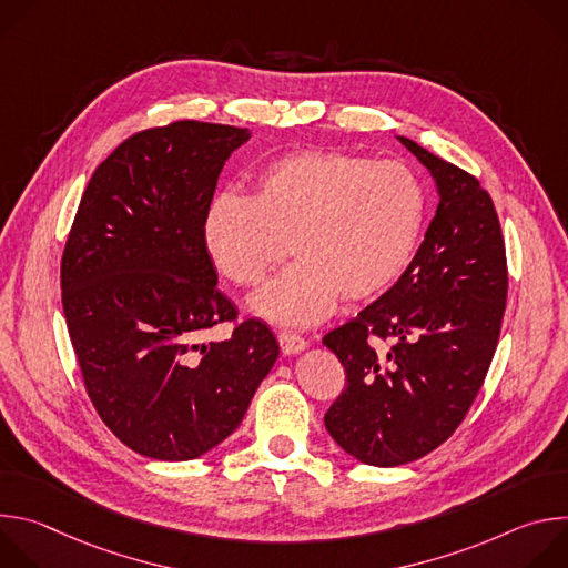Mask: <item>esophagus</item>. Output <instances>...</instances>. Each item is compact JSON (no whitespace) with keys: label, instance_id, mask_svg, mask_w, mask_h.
I'll use <instances>...</instances> for the list:
<instances>
[{"label":"esophagus","instance_id":"esophagus-1","mask_svg":"<svg viewBox=\"0 0 568 568\" xmlns=\"http://www.w3.org/2000/svg\"><path fill=\"white\" fill-rule=\"evenodd\" d=\"M278 344L285 355H298L301 351L307 348V342L294 333H278Z\"/></svg>","mask_w":568,"mask_h":568}]
</instances>
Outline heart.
I'll return each mask as SVG.
<instances>
[{"label": "heart", "mask_w": 568, "mask_h": 568, "mask_svg": "<svg viewBox=\"0 0 568 568\" xmlns=\"http://www.w3.org/2000/svg\"><path fill=\"white\" fill-rule=\"evenodd\" d=\"M427 213L420 180L399 161H368L339 150L283 154L256 175L250 197L220 195L202 222L217 272L256 287L290 240L296 258L254 307L281 326L326 318L386 292L412 265Z\"/></svg>", "instance_id": "1"}]
</instances>
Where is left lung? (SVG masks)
Instances as JSON below:
<instances>
[{"label":"left lung","mask_w":568,"mask_h":568,"mask_svg":"<svg viewBox=\"0 0 568 568\" xmlns=\"http://www.w3.org/2000/svg\"><path fill=\"white\" fill-rule=\"evenodd\" d=\"M397 139L436 180V215L399 281L323 337L346 371L323 423L344 452L375 467L418 460L456 432L488 375L508 296L488 191L416 141Z\"/></svg>","instance_id":"left-lung-1"}]
</instances>
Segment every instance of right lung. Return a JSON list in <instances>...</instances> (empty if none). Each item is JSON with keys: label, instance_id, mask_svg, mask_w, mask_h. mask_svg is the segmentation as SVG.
Instances as JSON below:
<instances>
[{"label": "right lung", "instance_id": "add662e5", "mask_svg": "<svg viewBox=\"0 0 568 568\" xmlns=\"http://www.w3.org/2000/svg\"><path fill=\"white\" fill-rule=\"evenodd\" d=\"M247 128L175 121L128 136L94 171L60 263L62 310L85 390L108 429L156 460L231 436L278 357L258 318L217 290L202 222ZM234 323L224 343L204 329Z\"/></svg>", "mask_w": 568, "mask_h": 568}]
</instances>
